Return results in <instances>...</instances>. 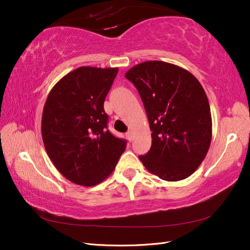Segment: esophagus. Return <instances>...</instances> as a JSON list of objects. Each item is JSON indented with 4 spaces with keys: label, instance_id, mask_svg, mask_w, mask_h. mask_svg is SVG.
Returning a JSON list of instances; mask_svg holds the SVG:
<instances>
[{
    "label": "esophagus",
    "instance_id": "obj_1",
    "mask_svg": "<svg viewBox=\"0 0 250 250\" xmlns=\"http://www.w3.org/2000/svg\"><path fill=\"white\" fill-rule=\"evenodd\" d=\"M126 138H127L128 141L131 142V141L133 140V132H132V131H128V132L126 133Z\"/></svg>",
    "mask_w": 250,
    "mask_h": 250
}]
</instances>
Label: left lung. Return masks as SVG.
<instances>
[{"mask_svg":"<svg viewBox=\"0 0 250 250\" xmlns=\"http://www.w3.org/2000/svg\"><path fill=\"white\" fill-rule=\"evenodd\" d=\"M139 90L147 112L152 145L140 160L167 181L185 179L203 162L211 141L206 92L193 74L176 64L151 60L125 74Z\"/></svg>","mask_w":250,"mask_h":250,"instance_id":"1","label":"left lung"}]
</instances>
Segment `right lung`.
Here are the masks:
<instances>
[{
	"label": "right lung",
	"mask_w": 250,
	"mask_h": 250,
	"mask_svg": "<svg viewBox=\"0 0 250 250\" xmlns=\"http://www.w3.org/2000/svg\"><path fill=\"white\" fill-rule=\"evenodd\" d=\"M118 67L80 66L53 86L44 103L42 137L55 168L72 183L93 187L106 179L126 142L106 129L104 100Z\"/></svg>",
	"instance_id": "obj_1"
}]
</instances>
